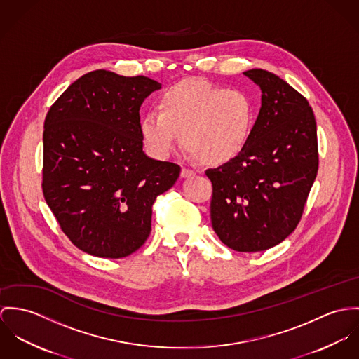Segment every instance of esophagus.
<instances>
[{
	"instance_id": "obj_1",
	"label": "esophagus",
	"mask_w": 359,
	"mask_h": 359,
	"mask_svg": "<svg viewBox=\"0 0 359 359\" xmlns=\"http://www.w3.org/2000/svg\"><path fill=\"white\" fill-rule=\"evenodd\" d=\"M196 175V172L194 170H191V169H187V168H183L182 169V172H180V176L183 177V179H186V177H191V176H194Z\"/></svg>"
}]
</instances>
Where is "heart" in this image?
<instances>
[{
  "instance_id": "obj_1",
  "label": "heart",
  "mask_w": 359,
  "mask_h": 359,
  "mask_svg": "<svg viewBox=\"0 0 359 359\" xmlns=\"http://www.w3.org/2000/svg\"><path fill=\"white\" fill-rule=\"evenodd\" d=\"M255 120V103L245 90L186 80L162 92L158 113L142 118L140 133L157 158L176 149L182 133L183 144L202 163L220 166L245 150Z\"/></svg>"
}]
</instances>
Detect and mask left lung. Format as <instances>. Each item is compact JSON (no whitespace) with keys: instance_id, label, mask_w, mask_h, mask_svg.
Returning a JSON list of instances; mask_svg holds the SVG:
<instances>
[{"instance_id":"left-lung-1","label":"left lung","mask_w":359,"mask_h":359,"mask_svg":"<svg viewBox=\"0 0 359 359\" xmlns=\"http://www.w3.org/2000/svg\"><path fill=\"white\" fill-rule=\"evenodd\" d=\"M262 89L252 136L236 160L208 169L212 227L237 252H262L297 227L318 172L317 123L307 99L278 76L243 73Z\"/></svg>"}]
</instances>
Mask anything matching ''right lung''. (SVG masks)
Masks as SVG:
<instances>
[{"label":"right lung","instance_id":"1","mask_svg":"<svg viewBox=\"0 0 359 359\" xmlns=\"http://www.w3.org/2000/svg\"><path fill=\"white\" fill-rule=\"evenodd\" d=\"M161 83L95 70L74 81L43 122L42 193L81 250L106 259L136 252L151 231L153 203L180 166L143 151L139 110Z\"/></svg>","mask_w":359,"mask_h":359}]
</instances>
